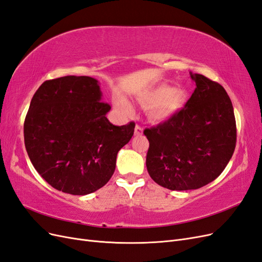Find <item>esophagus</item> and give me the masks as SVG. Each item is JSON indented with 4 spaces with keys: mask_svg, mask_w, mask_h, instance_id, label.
Masks as SVG:
<instances>
[{
    "mask_svg": "<svg viewBox=\"0 0 262 262\" xmlns=\"http://www.w3.org/2000/svg\"><path fill=\"white\" fill-rule=\"evenodd\" d=\"M134 134H136V136H141V134H143V129H142V126L140 124L136 125V129H134Z\"/></svg>",
    "mask_w": 262,
    "mask_h": 262,
    "instance_id": "1",
    "label": "esophagus"
}]
</instances>
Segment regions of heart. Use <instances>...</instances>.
Wrapping results in <instances>:
<instances>
[{
    "instance_id": "heart-1",
    "label": "heart",
    "mask_w": 262,
    "mask_h": 262,
    "mask_svg": "<svg viewBox=\"0 0 262 262\" xmlns=\"http://www.w3.org/2000/svg\"><path fill=\"white\" fill-rule=\"evenodd\" d=\"M186 98L185 92L180 89H172L167 85L158 86L145 98L146 105H152V115L157 120H166L175 115L182 107ZM120 106L129 112L130 106L126 101H120Z\"/></svg>"
}]
</instances>
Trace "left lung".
<instances>
[{"instance_id":"obj_1","label":"left lung","mask_w":262,"mask_h":262,"mask_svg":"<svg viewBox=\"0 0 262 262\" xmlns=\"http://www.w3.org/2000/svg\"><path fill=\"white\" fill-rule=\"evenodd\" d=\"M195 89L168 120L144 130L149 147L146 168L169 190L199 189L216 179L236 146V121L224 87L190 72Z\"/></svg>"}]
</instances>
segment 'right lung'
<instances>
[{"label": "right lung", "instance_id": "right-lung-1", "mask_svg": "<svg viewBox=\"0 0 262 262\" xmlns=\"http://www.w3.org/2000/svg\"><path fill=\"white\" fill-rule=\"evenodd\" d=\"M98 81L68 75L46 81L30 101L24 123L25 146L35 169L59 191L84 195L114 175L117 154L136 123L107 119Z\"/></svg>", "mask_w": 262, "mask_h": 262}]
</instances>
